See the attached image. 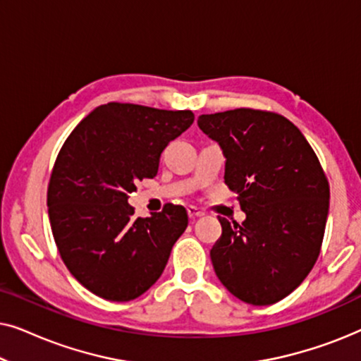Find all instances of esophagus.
<instances>
[{
    "instance_id": "esophagus-1",
    "label": "esophagus",
    "mask_w": 361,
    "mask_h": 361,
    "mask_svg": "<svg viewBox=\"0 0 361 361\" xmlns=\"http://www.w3.org/2000/svg\"><path fill=\"white\" fill-rule=\"evenodd\" d=\"M187 214H189L190 219H199V216L204 215V212L197 209V207H189V209H187Z\"/></svg>"
}]
</instances>
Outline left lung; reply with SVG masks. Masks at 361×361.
<instances>
[{"label": "left lung", "instance_id": "1", "mask_svg": "<svg viewBox=\"0 0 361 361\" xmlns=\"http://www.w3.org/2000/svg\"><path fill=\"white\" fill-rule=\"evenodd\" d=\"M197 125L220 146L225 184L246 214L233 225L220 216L210 250L216 278L246 304L278 302L320 253L330 200L322 166L299 128L276 113L238 108L200 115Z\"/></svg>", "mask_w": 361, "mask_h": 361}]
</instances>
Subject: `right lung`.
<instances>
[{"label": "right lung", "mask_w": 361, "mask_h": 361, "mask_svg": "<svg viewBox=\"0 0 361 361\" xmlns=\"http://www.w3.org/2000/svg\"><path fill=\"white\" fill-rule=\"evenodd\" d=\"M194 123L189 110L108 103L78 123L59 152L47 190L63 263L90 293L125 302L164 271L189 224L182 205L141 219L128 204L136 182L157 174L161 152Z\"/></svg>", "instance_id": "obj_1"}]
</instances>
